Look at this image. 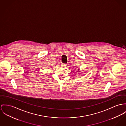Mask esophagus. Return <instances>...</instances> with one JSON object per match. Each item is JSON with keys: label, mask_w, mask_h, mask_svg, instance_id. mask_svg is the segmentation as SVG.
<instances>
[{"label": "esophagus", "mask_w": 126, "mask_h": 126, "mask_svg": "<svg viewBox=\"0 0 126 126\" xmlns=\"http://www.w3.org/2000/svg\"><path fill=\"white\" fill-rule=\"evenodd\" d=\"M61 66L63 68H66L67 67V65L66 64H63L61 65Z\"/></svg>", "instance_id": "obj_1"}]
</instances>
